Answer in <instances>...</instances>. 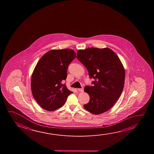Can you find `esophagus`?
<instances>
[{"label": "esophagus", "instance_id": "1", "mask_svg": "<svg viewBox=\"0 0 154 154\" xmlns=\"http://www.w3.org/2000/svg\"><path fill=\"white\" fill-rule=\"evenodd\" d=\"M77 90H78V91H79V92H83L84 91L83 88H78Z\"/></svg>", "mask_w": 154, "mask_h": 154}]
</instances>
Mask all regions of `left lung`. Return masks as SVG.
<instances>
[{
	"instance_id": "1",
	"label": "left lung",
	"mask_w": 154,
	"mask_h": 154,
	"mask_svg": "<svg viewBox=\"0 0 154 154\" xmlns=\"http://www.w3.org/2000/svg\"><path fill=\"white\" fill-rule=\"evenodd\" d=\"M77 59L85 66L93 86H86L84 91L90 101L84 109L97 115L113 107L121 96L125 80V71L120 58L109 48H88L78 50Z\"/></svg>"
}]
</instances>
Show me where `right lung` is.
Masks as SVG:
<instances>
[{"mask_svg":"<svg viewBox=\"0 0 154 154\" xmlns=\"http://www.w3.org/2000/svg\"><path fill=\"white\" fill-rule=\"evenodd\" d=\"M76 57L72 49H53L38 61L32 75L31 90L42 109L53 111L60 108L73 93L62 82L67 77L69 64Z\"/></svg>","mask_w":154,"mask_h":154,"instance_id":"1","label":"right lung"}]
</instances>
